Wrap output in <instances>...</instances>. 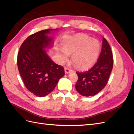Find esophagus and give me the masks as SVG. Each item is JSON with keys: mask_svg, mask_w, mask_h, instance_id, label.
Wrapping results in <instances>:
<instances>
[{"mask_svg": "<svg viewBox=\"0 0 134 134\" xmlns=\"http://www.w3.org/2000/svg\"><path fill=\"white\" fill-rule=\"evenodd\" d=\"M64 70H65V74H69L70 72H72V70L68 68H65Z\"/></svg>", "mask_w": 134, "mask_h": 134, "instance_id": "34e87169", "label": "esophagus"}]
</instances>
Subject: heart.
<instances>
[{
	"label": "heart",
	"instance_id": "1",
	"mask_svg": "<svg viewBox=\"0 0 134 134\" xmlns=\"http://www.w3.org/2000/svg\"><path fill=\"white\" fill-rule=\"evenodd\" d=\"M63 50L57 49L56 53L60 62L63 63L71 55V62L80 69H87L95 63L98 58L100 44L98 40L83 35H76L65 37Z\"/></svg>",
	"mask_w": 134,
	"mask_h": 134
}]
</instances>
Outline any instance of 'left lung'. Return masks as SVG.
<instances>
[{"label":"left lung","instance_id":"1","mask_svg":"<svg viewBox=\"0 0 134 134\" xmlns=\"http://www.w3.org/2000/svg\"><path fill=\"white\" fill-rule=\"evenodd\" d=\"M113 65L112 51L104 38L98 61L91 69L84 72H76L78 76L75 88L80 94L85 97L98 94L106 86Z\"/></svg>","mask_w":134,"mask_h":134}]
</instances>
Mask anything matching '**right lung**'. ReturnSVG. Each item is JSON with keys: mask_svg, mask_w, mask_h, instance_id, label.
I'll list each match as a JSON object with an SVG mask.
<instances>
[{"mask_svg": "<svg viewBox=\"0 0 134 134\" xmlns=\"http://www.w3.org/2000/svg\"><path fill=\"white\" fill-rule=\"evenodd\" d=\"M58 30L47 29L30 36L18 54L17 65L23 82L28 91L39 97L51 93L65 75L63 67L55 64L46 50L54 43L53 37L48 35Z\"/></svg>", "mask_w": 134, "mask_h": 134, "instance_id": "obj_1", "label": "right lung"}]
</instances>
